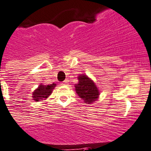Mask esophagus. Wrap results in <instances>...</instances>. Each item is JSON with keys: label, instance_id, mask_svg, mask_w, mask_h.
Here are the masks:
<instances>
[{"label": "esophagus", "instance_id": "1", "mask_svg": "<svg viewBox=\"0 0 151 151\" xmlns=\"http://www.w3.org/2000/svg\"><path fill=\"white\" fill-rule=\"evenodd\" d=\"M68 79H65L64 82H62V85H68Z\"/></svg>", "mask_w": 151, "mask_h": 151}]
</instances>
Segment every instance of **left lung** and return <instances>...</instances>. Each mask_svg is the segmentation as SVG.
Masks as SVG:
<instances>
[{
  "mask_svg": "<svg viewBox=\"0 0 151 151\" xmlns=\"http://www.w3.org/2000/svg\"><path fill=\"white\" fill-rule=\"evenodd\" d=\"M78 83L75 85L76 93L81 98L83 99L85 103H95L99 99V92L98 87L96 86V83L92 80L86 75L82 74L78 76Z\"/></svg>",
  "mask_w": 151,
  "mask_h": 151,
  "instance_id": "1",
  "label": "left lung"
}]
</instances>
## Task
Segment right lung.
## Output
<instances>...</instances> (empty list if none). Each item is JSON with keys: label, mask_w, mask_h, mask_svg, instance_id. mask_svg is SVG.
Returning <instances> with one entry per match:
<instances>
[{"label": "right lung", "mask_w": 151, "mask_h": 151, "mask_svg": "<svg viewBox=\"0 0 151 151\" xmlns=\"http://www.w3.org/2000/svg\"><path fill=\"white\" fill-rule=\"evenodd\" d=\"M56 84L52 83L51 85H43L42 83L38 86V87L32 93V99L33 100L38 102V101L45 100L48 98L52 93V91L55 87Z\"/></svg>", "instance_id": "add662e5"}]
</instances>
